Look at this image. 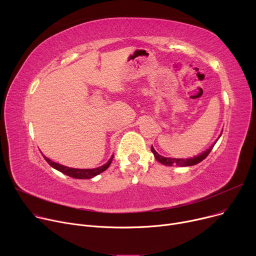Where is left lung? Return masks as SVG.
<instances>
[{
    "label": "left lung",
    "mask_w": 256,
    "mask_h": 256,
    "mask_svg": "<svg viewBox=\"0 0 256 256\" xmlns=\"http://www.w3.org/2000/svg\"><path fill=\"white\" fill-rule=\"evenodd\" d=\"M214 144L210 147L208 150H206L204 152L200 154L199 156H195V158H165L160 156L154 147L152 146V152L154 154V158H156L158 162H160V164L166 165V166H180V167H184V166H193L196 165L198 163H200L201 160H204L208 154L212 152Z\"/></svg>",
    "instance_id": "obj_1"
}]
</instances>
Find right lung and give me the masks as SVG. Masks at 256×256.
<instances>
[{
    "label": "right lung",
    "instance_id": "add662e5",
    "mask_svg": "<svg viewBox=\"0 0 256 256\" xmlns=\"http://www.w3.org/2000/svg\"><path fill=\"white\" fill-rule=\"evenodd\" d=\"M113 156L114 154L112 156V158L108 160V162L98 167V168H94V169H74V168H70V167H65L63 165H60L58 163H55V162H52V160L44 156V160H46V162L52 167L57 169L58 171L66 174V176H68L70 178H78V180H87V178H92L96 176H98V174L104 172V170H106L108 168H109V166L111 165L112 163V160H113Z\"/></svg>",
    "mask_w": 256,
    "mask_h": 256
}]
</instances>
